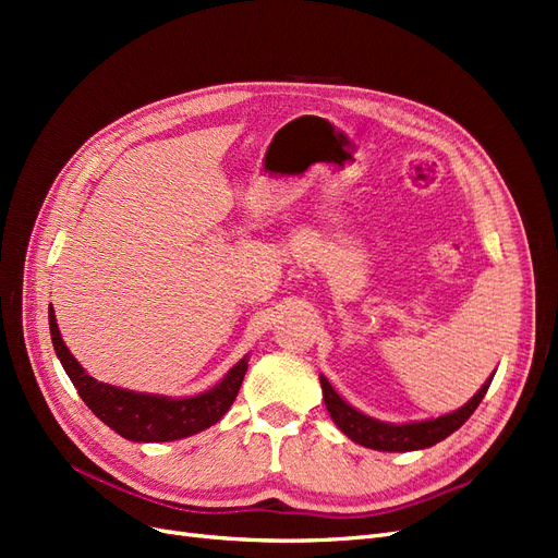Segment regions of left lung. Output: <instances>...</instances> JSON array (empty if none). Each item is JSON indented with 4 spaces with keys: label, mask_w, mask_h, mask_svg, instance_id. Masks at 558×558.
I'll return each mask as SVG.
<instances>
[{
    "label": "left lung",
    "mask_w": 558,
    "mask_h": 558,
    "mask_svg": "<svg viewBox=\"0 0 558 558\" xmlns=\"http://www.w3.org/2000/svg\"><path fill=\"white\" fill-rule=\"evenodd\" d=\"M492 379H488L475 393V398L468 400V404H463L461 410L445 414L440 418L418 421V424H402V426L384 424V421L369 418L359 410H353L351 404H347L340 396L335 393V388L326 377H320V388H324L326 408L337 428H340L347 437H351L353 442L369 449H379V451H414V449H426L442 442L445 437H449L453 430H459L470 418V414L477 410V404L486 396Z\"/></svg>",
    "instance_id": "obj_1"
}]
</instances>
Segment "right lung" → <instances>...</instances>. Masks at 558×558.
<instances>
[{
	"instance_id": "add662e5",
	"label": "right lung",
	"mask_w": 558,
	"mask_h": 558,
	"mask_svg": "<svg viewBox=\"0 0 558 558\" xmlns=\"http://www.w3.org/2000/svg\"><path fill=\"white\" fill-rule=\"evenodd\" d=\"M48 326L58 359L64 373L70 375L72 384L76 386L83 402L88 404L99 421H105L109 428L132 442H170L214 426L230 410L234 398H238L248 367L244 356L221 384L193 398L172 400L162 396L134 393L128 391V388H116L111 384L93 379L78 365L72 351L62 342L53 307H48Z\"/></svg>"
}]
</instances>
